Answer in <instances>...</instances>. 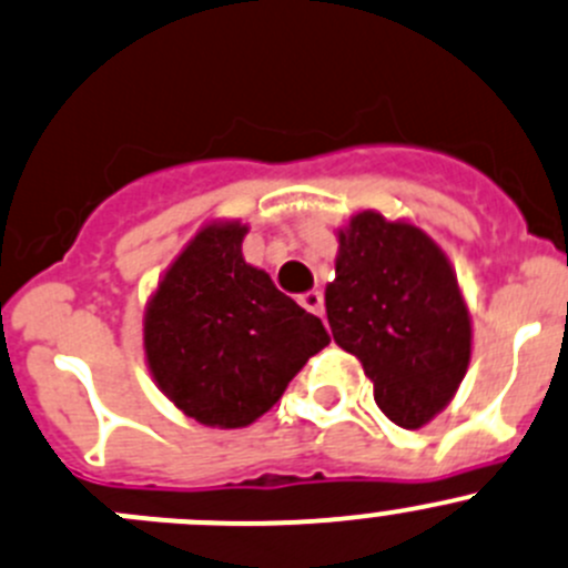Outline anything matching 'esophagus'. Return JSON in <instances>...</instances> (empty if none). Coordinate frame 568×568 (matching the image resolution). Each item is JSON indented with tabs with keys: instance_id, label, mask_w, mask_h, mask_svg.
I'll use <instances>...</instances> for the list:
<instances>
[{
	"instance_id": "34e87169",
	"label": "esophagus",
	"mask_w": 568,
	"mask_h": 568,
	"mask_svg": "<svg viewBox=\"0 0 568 568\" xmlns=\"http://www.w3.org/2000/svg\"><path fill=\"white\" fill-rule=\"evenodd\" d=\"M300 305L305 307V311L316 313V316H322L324 313V296L322 291H307V294L300 296Z\"/></svg>"
}]
</instances>
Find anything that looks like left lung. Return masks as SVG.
Here are the masks:
<instances>
[{
	"label": "left lung",
	"mask_w": 568,
	"mask_h": 568,
	"mask_svg": "<svg viewBox=\"0 0 568 568\" xmlns=\"http://www.w3.org/2000/svg\"><path fill=\"white\" fill-rule=\"evenodd\" d=\"M324 305L335 344L363 363L390 422L416 430L449 405L469 368L471 318L430 235L374 211L352 216Z\"/></svg>",
	"instance_id": "8db88e82"
}]
</instances>
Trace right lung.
I'll list each match as a JSON object with an SVG mask.
<instances>
[{
	"label": "right lung",
	"mask_w": 568,
	"mask_h": 568,
	"mask_svg": "<svg viewBox=\"0 0 568 568\" xmlns=\"http://www.w3.org/2000/svg\"><path fill=\"white\" fill-rule=\"evenodd\" d=\"M246 224H207L163 274L144 316V349L163 394L207 427L235 430L283 396L329 344L322 318L241 255Z\"/></svg>",
	"instance_id": "right-lung-1"
}]
</instances>
